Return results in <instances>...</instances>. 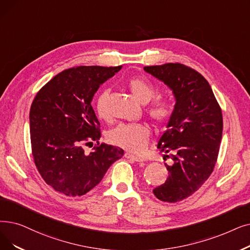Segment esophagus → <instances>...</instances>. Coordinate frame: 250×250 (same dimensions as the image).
<instances>
[{"label": "esophagus", "mask_w": 250, "mask_h": 250, "mask_svg": "<svg viewBox=\"0 0 250 250\" xmlns=\"http://www.w3.org/2000/svg\"><path fill=\"white\" fill-rule=\"evenodd\" d=\"M125 158H127V159H132V160H134V161H136V162H142L144 159L142 158V157H140V156H137V155H133V154H131V153H125V155H124Z\"/></svg>", "instance_id": "1"}]
</instances>
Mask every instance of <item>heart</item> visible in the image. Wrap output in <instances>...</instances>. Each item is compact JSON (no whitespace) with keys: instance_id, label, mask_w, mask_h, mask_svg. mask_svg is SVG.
Returning a JSON list of instances; mask_svg holds the SVG:
<instances>
[{"instance_id":"1","label":"heart","mask_w":250,"mask_h":250,"mask_svg":"<svg viewBox=\"0 0 250 250\" xmlns=\"http://www.w3.org/2000/svg\"><path fill=\"white\" fill-rule=\"evenodd\" d=\"M125 83L128 90L143 104L148 103L156 96L157 91L155 86L144 78L134 77L128 79ZM108 98L109 91L103 90L97 96L95 101L96 114L102 121H108L110 118L107 107ZM146 112L156 126L166 127L171 119L172 107L168 100L157 98L149 104ZM151 131L149 126L143 124H119L106 134L108 143L132 153L143 152L149 143Z\"/></svg>"}]
</instances>
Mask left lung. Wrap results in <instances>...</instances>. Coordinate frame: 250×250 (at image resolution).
Returning <instances> with one entry per match:
<instances>
[{
	"mask_svg": "<svg viewBox=\"0 0 250 250\" xmlns=\"http://www.w3.org/2000/svg\"><path fill=\"white\" fill-rule=\"evenodd\" d=\"M145 71L172 90L176 105L168 129L158 142L160 152L173 160L168 178L153 190L166 202H178L197 191L209 178L218 160L223 114L208 82L181 63L145 66Z\"/></svg>",
	"mask_w": 250,
	"mask_h": 250,
	"instance_id": "8db88e82",
	"label": "left lung"
}]
</instances>
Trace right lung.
<instances>
[{
    "mask_svg": "<svg viewBox=\"0 0 250 250\" xmlns=\"http://www.w3.org/2000/svg\"><path fill=\"white\" fill-rule=\"evenodd\" d=\"M122 66H78L55 75L38 92L29 112L31 153L42 178L66 196H82L98 185L124 150L95 145L100 123L91 105L94 94Z\"/></svg>",
    "mask_w": 250,
    "mask_h": 250,
    "instance_id": "right-lung-1",
    "label": "right lung"
}]
</instances>
